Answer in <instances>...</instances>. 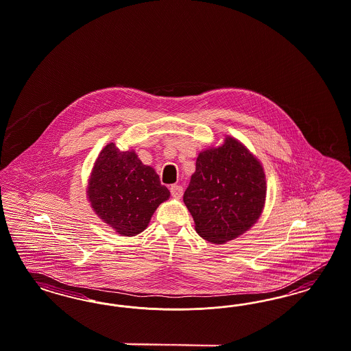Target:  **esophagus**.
Returning <instances> with one entry per match:
<instances>
[{"instance_id": "1", "label": "esophagus", "mask_w": 351, "mask_h": 351, "mask_svg": "<svg viewBox=\"0 0 351 351\" xmlns=\"http://www.w3.org/2000/svg\"><path fill=\"white\" fill-rule=\"evenodd\" d=\"M170 193H171L173 197L181 199L182 194H183V187L178 186V184H171L170 186Z\"/></svg>"}]
</instances>
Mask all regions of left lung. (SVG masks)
Returning a JSON list of instances; mask_svg holds the SVG:
<instances>
[{
	"instance_id": "8db88e82",
	"label": "left lung",
	"mask_w": 351,
	"mask_h": 351,
	"mask_svg": "<svg viewBox=\"0 0 351 351\" xmlns=\"http://www.w3.org/2000/svg\"><path fill=\"white\" fill-rule=\"evenodd\" d=\"M267 197L265 173L246 145L225 135L220 145L202 151L183 194L195 230L215 245L233 241L261 216Z\"/></svg>"
}]
</instances>
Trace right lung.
Listing matches in <instances>:
<instances>
[{"label":"right lung","instance_id":"add662e5","mask_svg":"<svg viewBox=\"0 0 351 351\" xmlns=\"http://www.w3.org/2000/svg\"><path fill=\"white\" fill-rule=\"evenodd\" d=\"M86 193L97 217L122 237L145 230L157 207L170 197L152 167L113 142L96 158Z\"/></svg>","mask_w":351,"mask_h":351}]
</instances>
